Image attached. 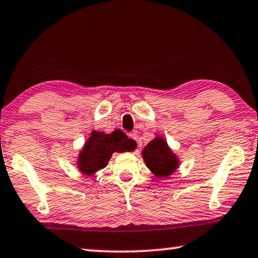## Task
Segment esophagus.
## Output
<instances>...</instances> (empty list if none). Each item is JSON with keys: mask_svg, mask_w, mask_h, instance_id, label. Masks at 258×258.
Listing matches in <instances>:
<instances>
[{"mask_svg": "<svg viewBox=\"0 0 258 258\" xmlns=\"http://www.w3.org/2000/svg\"><path fill=\"white\" fill-rule=\"evenodd\" d=\"M128 136L130 137V138H133V140H135V141H138V134H137V132H133V133H129V135Z\"/></svg>", "mask_w": 258, "mask_h": 258, "instance_id": "34e87169", "label": "esophagus"}]
</instances>
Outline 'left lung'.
Instances as JSON below:
<instances>
[{
	"label": "left lung",
	"instance_id": "8db88e82",
	"mask_svg": "<svg viewBox=\"0 0 258 258\" xmlns=\"http://www.w3.org/2000/svg\"><path fill=\"white\" fill-rule=\"evenodd\" d=\"M142 156L146 167L159 179L172 175L180 164L177 157L169 149L167 142L159 136L143 149Z\"/></svg>",
	"mask_w": 258,
	"mask_h": 258
}]
</instances>
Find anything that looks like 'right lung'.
<instances>
[{"label":"right lung","instance_id":"right-lung-1","mask_svg":"<svg viewBox=\"0 0 258 258\" xmlns=\"http://www.w3.org/2000/svg\"><path fill=\"white\" fill-rule=\"evenodd\" d=\"M136 146V143L121 130H114L112 134L93 130L78 154V168L85 175H93L106 167L114 152L133 151Z\"/></svg>","mask_w":258,"mask_h":258}]
</instances>
